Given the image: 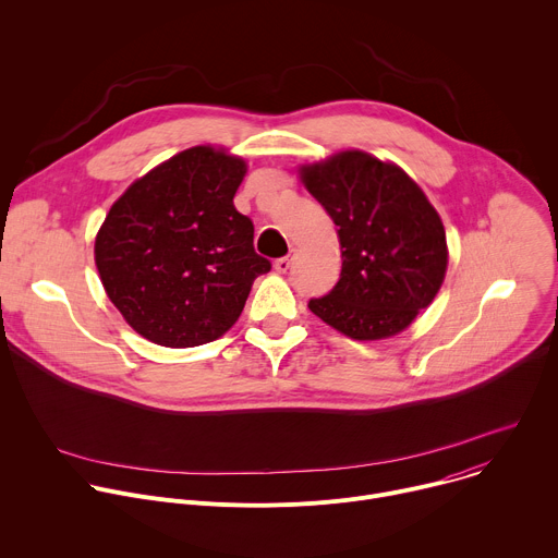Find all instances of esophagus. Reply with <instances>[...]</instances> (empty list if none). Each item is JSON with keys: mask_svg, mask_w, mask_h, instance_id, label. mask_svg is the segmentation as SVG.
<instances>
[{"mask_svg": "<svg viewBox=\"0 0 558 558\" xmlns=\"http://www.w3.org/2000/svg\"><path fill=\"white\" fill-rule=\"evenodd\" d=\"M291 265H293V252H289L287 256H282V258H278V260L274 263V267H276L278 274H287V271L291 269Z\"/></svg>", "mask_w": 558, "mask_h": 558, "instance_id": "obj_1", "label": "esophagus"}]
</instances>
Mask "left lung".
Masks as SVG:
<instances>
[{
  "mask_svg": "<svg viewBox=\"0 0 558 558\" xmlns=\"http://www.w3.org/2000/svg\"><path fill=\"white\" fill-rule=\"evenodd\" d=\"M300 179L338 225L342 274L308 308L353 340L404 331L446 276L448 247L439 214L395 163L347 149L302 166Z\"/></svg>",
  "mask_w": 558,
  "mask_h": 558,
  "instance_id": "8db88e82",
  "label": "left lung"
}]
</instances>
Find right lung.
I'll return each instance as SVG.
<instances>
[{"label": "right lung", "instance_id": "1", "mask_svg": "<svg viewBox=\"0 0 558 558\" xmlns=\"http://www.w3.org/2000/svg\"><path fill=\"white\" fill-rule=\"evenodd\" d=\"M245 174L243 158L196 145L110 207L95 263L108 298L145 340L170 349L218 340L271 269L254 250V222L233 207Z\"/></svg>", "mask_w": 558, "mask_h": 558}]
</instances>
